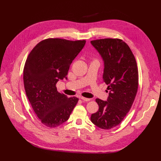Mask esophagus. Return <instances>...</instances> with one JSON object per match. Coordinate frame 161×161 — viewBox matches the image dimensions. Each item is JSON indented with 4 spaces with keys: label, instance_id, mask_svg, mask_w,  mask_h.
Returning a JSON list of instances; mask_svg holds the SVG:
<instances>
[{
    "label": "esophagus",
    "instance_id": "obj_1",
    "mask_svg": "<svg viewBox=\"0 0 161 161\" xmlns=\"http://www.w3.org/2000/svg\"><path fill=\"white\" fill-rule=\"evenodd\" d=\"M81 99L83 100V101H85V102H89V101L91 100V98H85V97H80Z\"/></svg>",
    "mask_w": 161,
    "mask_h": 161
}]
</instances>
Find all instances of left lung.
Listing matches in <instances>:
<instances>
[{
	"mask_svg": "<svg viewBox=\"0 0 161 161\" xmlns=\"http://www.w3.org/2000/svg\"><path fill=\"white\" fill-rule=\"evenodd\" d=\"M104 61L103 81L108 85L106 101L96 99L99 109L91 117L92 123L103 129L115 127L129 112L138 87L136 59L129 46L120 39L91 41Z\"/></svg>",
	"mask_w": 161,
	"mask_h": 161,
	"instance_id": "left-lung-1",
	"label": "left lung"
}]
</instances>
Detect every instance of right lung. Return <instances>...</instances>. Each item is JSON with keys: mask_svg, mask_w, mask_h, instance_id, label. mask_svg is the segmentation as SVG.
I'll return each mask as SVG.
<instances>
[{"mask_svg": "<svg viewBox=\"0 0 161 161\" xmlns=\"http://www.w3.org/2000/svg\"><path fill=\"white\" fill-rule=\"evenodd\" d=\"M86 40L48 38L32 49L23 70L24 87L34 112L47 127L66 122L78 103L77 97H67L57 90L59 80L66 75L72 61Z\"/></svg>", "mask_w": 161, "mask_h": 161, "instance_id": "1", "label": "right lung"}]
</instances>
